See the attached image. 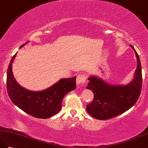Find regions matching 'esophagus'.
Segmentation results:
<instances>
[{"mask_svg": "<svg viewBox=\"0 0 148 148\" xmlns=\"http://www.w3.org/2000/svg\"><path fill=\"white\" fill-rule=\"evenodd\" d=\"M86 79V75L84 74H80L77 75L76 78V84L77 85L79 86L81 84H83L85 83Z\"/></svg>", "mask_w": 148, "mask_h": 148, "instance_id": "34e87169", "label": "esophagus"}]
</instances>
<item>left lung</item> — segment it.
<instances>
[{
	"instance_id": "obj_1",
	"label": "left lung",
	"mask_w": 148,
	"mask_h": 148,
	"mask_svg": "<svg viewBox=\"0 0 148 148\" xmlns=\"http://www.w3.org/2000/svg\"><path fill=\"white\" fill-rule=\"evenodd\" d=\"M136 53L137 69L133 79L127 84H111L95 76L88 77L86 88L94 94L93 101L86 106V111L97 119H110L116 117L130 109L139 97L142 89V69L136 49L130 46Z\"/></svg>"
}]
</instances>
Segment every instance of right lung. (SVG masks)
<instances>
[{
	"instance_id": "add662e5",
	"label": "right lung",
	"mask_w": 148,
	"mask_h": 148,
	"mask_svg": "<svg viewBox=\"0 0 148 148\" xmlns=\"http://www.w3.org/2000/svg\"><path fill=\"white\" fill-rule=\"evenodd\" d=\"M29 42L24 43L20 48ZM16 53L12 57L7 72V90L11 101L22 111L37 118L46 119L57 114L62 108L64 96L76 89V77L62 78L41 91L27 90L18 83L12 74V64Z\"/></svg>"
}]
</instances>
